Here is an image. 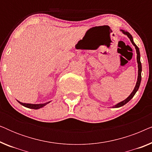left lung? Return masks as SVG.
<instances>
[{
    "label": "left lung",
    "mask_w": 152,
    "mask_h": 152,
    "mask_svg": "<svg viewBox=\"0 0 152 152\" xmlns=\"http://www.w3.org/2000/svg\"><path fill=\"white\" fill-rule=\"evenodd\" d=\"M120 31H122V32L123 33V34H126V36H127L129 38L131 42H132V44L134 45L135 48H136V50L137 62H138V79H137V82H136V86H135V88L134 89V91H132V93H131L129 96L126 99H124V100H123L122 102H120V103H118V104H115V106H113V108H118V107H122V106L126 104L129 101H130L131 99L133 98V97L134 96V95L136 94L137 91L138 90L139 86H140V82H141V72H142V65H141V62H140V50H139L138 47L137 46V45L135 44V43L134 42V40H133V37H132V35L130 34V33H129L128 32H126V31H124L123 30H120Z\"/></svg>",
    "instance_id": "obj_1"
}]
</instances>
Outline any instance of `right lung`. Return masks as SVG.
Wrapping results in <instances>:
<instances>
[{
    "label": "right lung",
    "instance_id": "right-lung-1",
    "mask_svg": "<svg viewBox=\"0 0 152 152\" xmlns=\"http://www.w3.org/2000/svg\"><path fill=\"white\" fill-rule=\"evenodd\" d=\"M18 101V100H17ZM18 102H19L20 104L23 106V107H26L27 108H29V109H40V108H42L44 107L47 104H48L50 102H46V103H44V104H27V103H23V102H20L18 101Z\"/></svg>",
    "mask_w": 152,
    "mask_h": 152
}]
</instances>
